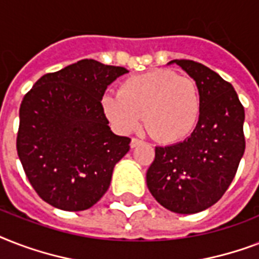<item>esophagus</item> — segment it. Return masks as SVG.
Returning a JSON list of instances; mask_svg holds the SVG:
<instances>
[{"mask_svg": "<svg viewBox=\"0 0 259 259\" xmlns=\"http://www.w3.org/2000/svg\"><path fill=\"white\" fill-rule=\"evenodd\" d=\"M141 144H144V141L138 140V138H132V141H130V148H136V146L141 145Z\"/></svg>", "mask_w": 259, "mask_h": 259, "instance_id": "1", "label": "esophagus"}]
</instances>
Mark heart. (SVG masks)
Returning <instances> with one entry per match:
<instances>
[{
  "instance_id": "1",
  "label": "heart",
  "mask_w": 259,
  "mask_h": 259,
  "mask_svg": "<svg viewBox=\"0 0 259 259\" xmlns=\"http://www.w3.org/2000/svg\"><path fill=\"white\" fill-rule=\"evenodd\" d=\"M101 109L118 133L136 132L145 114L150 134L158 141L175 144L196 129L201 114L200 90L192 78L158 68L125 79L118 94H103Z\"/></svg>"
}]
</instances>
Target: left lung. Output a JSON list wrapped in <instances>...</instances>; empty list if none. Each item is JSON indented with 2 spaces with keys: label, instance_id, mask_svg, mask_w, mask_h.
<instances>
[{
  "label": "left lung",
  "instance_id": "1",
  "mask_svg": "<svg viewBox=\"0 0 259 259\" xmlns=\"http://www.w3.org/2000/svg\"><path fill=\"white\" fill-rule=\"evenodd\" d=\"M196 82L201 114L183 142L156 146L146 185L176 213H196L217 203L231 184L245 153V109L231 83L192 60H172Z\"/></svg>",
  "mask_w": 259,
  "mask_h": 259
}]
</instances>
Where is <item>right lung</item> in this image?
Listing matches in <instances>:
<instances>
[{"mask_svg":"<svg viewBox=\"0 0 259 259\" xmlns=\"http://www.w3.org/2000/svg\"><path fill=\"white\" fill-rule=\"evenodd\" d=\"M126 72L84 59L41 76L22 99L17 154L30 185L48 204L83 211L109 189L130 138L110 130L101 98Z\"/></svg>","mask_w":259,"mask_h":259,"instance_id":"1","label":"right lung"}]
</instances>
